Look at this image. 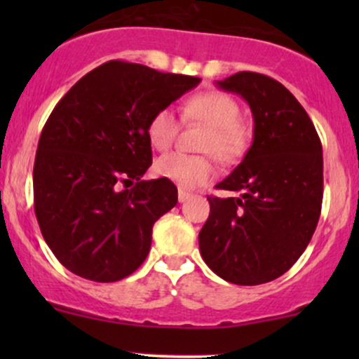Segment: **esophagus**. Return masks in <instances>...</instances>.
I'll list each match as a JSON object with an SVG mask.
<instances>
[{"instance_id":"obj_1","label":"esophagus","mask_w":359,"mask_h":359,"mask_svg":"<svg viewBox=\"0 0 359 359\" xmlns=\"http://www.w3.org/2000/svg\"><path fill=\"white\" fill-rule=\"evenodd\" d=\"M191 194L185 192V191H179V203H185V201L191 199Z\"/></svg>"}]
</instances>
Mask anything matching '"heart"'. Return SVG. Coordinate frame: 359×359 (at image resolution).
I'll use <instances>...</instances> for the list:
<instances>
[{
    "mask_svg": "<svg viewBox=\"0 0 359 359\" xmlns=\"http://www.w3.org/2000/svg\"><path fill=\"white\" fill-rule=\"evenodd\" d=\"M185 118L199 121L209 128L203 143V150L216 155L221 162L238 160L250 145L248 126L240 121V106L224 93H201L185 102ZM179 116L174 108L158 109L148 123V138L158 150H167L179 133ZM155 172L184 189L201 187L216 175L211 156L187 155L174 151L160 156L155 162Z\"/></svg>",
    "mask_w": 359,
    "mask_h": 359,
    "instance_id": "heart-1",
    "label": "heart"
}]
</instances>
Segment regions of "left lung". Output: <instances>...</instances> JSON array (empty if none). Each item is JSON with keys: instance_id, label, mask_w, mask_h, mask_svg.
Segmentation results:
<instances>
[{"instance_id": "1", "label": "left lung", "mask_w": 359, "mask_h": 359, "mask_svg": "<svg viewBox=\"0 0 359 359\" xmlns=\"http://www.w3.org/2000/svg\"><path fill=\"white\" fill-rule=\"evenodd\" d=\"M253 114V143L216 185L240 197H208L199 233L205 265L226 282L259 285L297 262L316 231L323 204V145L306 109L278 81L238 72L217 81Z\"/></svg>"}]
</instances>
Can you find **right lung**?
I'll return each mask as SVG.
<instances>
[{
	"label": "right lung",
	"mask_w": 359,
	"mask_h": 359,
	"mask_svg": "<svg viewBox=\"0 0 359 359\" xmlns=\"http://www.w3.org/2000/svg\"><path fill=\"white\" fill-rule=\"evenodd\" d=\"M199 82L109 60L57 102L35 156V216L72 273L118 282L145 262L155 221L177 204L170 180H142L151 165L148 123Z\"/></svg>",
	"instance_id": "add662e5"
}]
</instances>
